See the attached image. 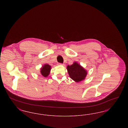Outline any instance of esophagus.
Wrapping results in <instances>:
<instances>
[{
  "label": "esophagus",
  "mask_w": 128,
  "mask_h": 128,
  "mask_svg": "<svg viewBox=\"0 0 128 128\" xmlns=\"http://www.w3.org/2000/svg\"><path fill=\"white\" fill-rule=\"evenodd\" d=\"M58 65H64V64H62V63H58Z\"/></svg>",
  "instance_id": "34e87169"
}]
</instances>
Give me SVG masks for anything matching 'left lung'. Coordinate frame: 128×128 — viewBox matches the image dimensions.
I'll use <instances>...</instances> for the list:
<instances>
[{"mask_svg":"<svg viewBox=\"0 0 128 128\" xmlns=\"http://www.w3.org/2000/svg\"><path fill=\"white\" fill-rule=\"evenodd\" d=\"M67 68L70 78L75 82H79L85 79L87 72L77 62H74L70 66L68 65Z\"/></svg>","mask_w":128,"mask_h":128,"instance_id":"8db88e82","label":"left lung"}]
</instances>
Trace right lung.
Wrapping results in <instances>:
<instances>
[{
    "label": "right lung",
    "instance_id": "add662e5",
    "mask_svg": "<svg viewBox=\"0 0 128 128\" xmlns=\"http://www.w3.org/2000/svg\"><path fill=\"white\" fill-rule=\"evenodd\" d=\"M51 67L48 64H44L43 67L41 68L40 72L44 77H46L48 76L50 72Z\"/></svg>",
    "mask_w": 128,
    "mask_h": 128
}]
</instances>
